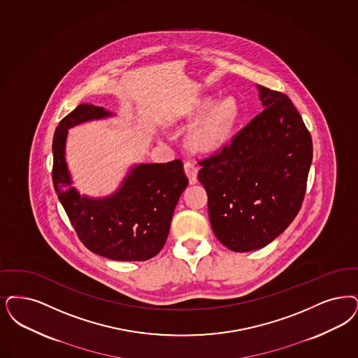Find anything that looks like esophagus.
<instances>
[{
    "mask_svg": "<svg viewBox=\"0 0 358 358\" xmlns=\"http://www.w3.org/2000/svg\"><path fill=\"white\" fill-rule=\"evenodd\" d=\"M184 169H185L186 176L189 178L190 185L197 184V173H199V169L196 168V165L192 164V162H186L185 165H184Z\"/></svg>",
    "mask_w": 358,
    "mask_h": 358,
    "instance_id": "1",
    "label": "esophagus"
}]
</instances>
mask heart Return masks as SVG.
I'll use <instances>...</instances> for the list:
<instances>
[{
	"label": "heart",
	"instance_id": "1",
	"mask_svg": "<svg viewBox=\"0 0 358 358\" xmlns=\"http://www.w3.org/2000/svg\"><path fill=\"white\" fill-rule=\"evenodd\" d=\"M213 101H202L196 110V115H202L209 110ZM237 118V105L231 99L218 102L208 115H205L197 127L192 130L189 141L192 146L203 153L218 150L228 141L230 131Z\"/></svg>",
	"mask_w": 358,
	"mask_h": 358
}]
</instances>
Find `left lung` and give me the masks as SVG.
Here are the masks:
<instances>
[{
  "mask_svg": "<svg viewBox=\"0 0 358 358\" xmlns=\"http://www.w3.org/2000/svg\"><path fill=\"white\" fill-rule=\"evenodd\" d=\"M264 110L215 157L201 161L210 225L233 252L272 243L300 212L313 143L287 96L257 85Z\"/></svg>",
  "mask_w": 358,
  "mask_h": 358,
  "instance_id": "1",
  "label": "left lung"
}]
</instances>
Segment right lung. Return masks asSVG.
Wrapping results in <instances>:
<instances>
[{
	"instance_id": "obj_1",
	"label": "right lung",
	"mask_w": 358,
	"mask_h": 358,
	"mask_svg": "<svg viewBox=\"0 0 358 358\" xmlns=\"http://www.w3.org/2000/svg\"><path fill=\"white\" fill-rule=\"evenodd\" d=\"M115 113L92 103L62 118L53 137V184L58 200L86 248L115 261H146L166 243L173 212L189 184L182 162L137 164L106 197H89L73 186L65 159L68 130Z\"/></svg>"
}]
</instances>
